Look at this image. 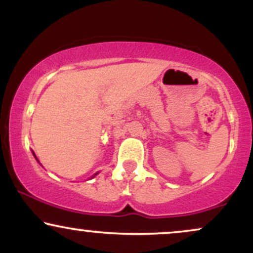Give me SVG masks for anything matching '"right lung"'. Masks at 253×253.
<instances>
[{
    "instance_id": "1",
    "label": "right lung",
    "mask_w": 253,
    "mask_h": 253,
    "mask_svg": "<svg viewBox=\"0 0 253 253\" xmlns=\"http://www.w3.org/2000/svg\"><path fill=\"white\" fill-rule=\"evenodd\" d=\"M33 155H34V153H33ZM96 175H97V173H95V175H94V176H92V177H91V178H94V177H95V176H96Z\"/></svg>"
}]
</instances>
